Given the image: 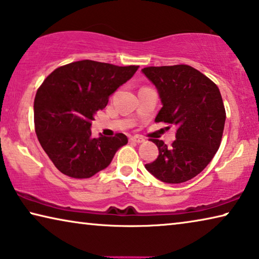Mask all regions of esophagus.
Wrapping results in <instances>:
<instances>
[{
    "instance_id": "obj_1",
    "label": "esophagus",
    "mask_w": 259,
    "mask_h": 259,
    "mask_svg": "<svg viewBox=\"0 0 259 259\" xmlns=\"http://www.w3.org/2000/svg\"><path fill=\"white\" fill-rule=\"evenodd\" d=\"M130 140L133 141V142H137V143H141V142L145 141V139L140 137V135H134V137L130 138Z\"/></svg>"
}]
</instances>
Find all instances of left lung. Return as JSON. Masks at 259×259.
Here are the masks:
<instances>
[{
  "label": "left lung",
  "mask_w": 259,
  "mask_h": 259,
  "mask_svg": "<svg viewBox=\"0 0 259 259\" xmlns=\"http://www.w3.org/2000/svg\"><path fill=\"white\" fill-rule=\"evenodd\" d=\"M142 73L157 88L163 104L155 121L177 127L170 147L153 139L158 156L146 169L169 184L190 181L207 166L220 147L226 121L220 90L188 65L146 67Z\"/></svg>",
  "instance_id": "left-lung-1"
}]
</instances>
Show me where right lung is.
Wrapping results in <instances>:
<instances>
[{"label": "right lung", "instance_id": "right-lung-1", "mask_svg": "<svg viewBox=\"0 0 259 259\" xmlns=\"http://www.w3.org/2000/svg\"><path fill=\"white\" fill-rule=\"evenodd\" d=\"M138 68L82 60L59 67L44 79L34 97V130L60 172L78 180L93 177L128 142L122 133L93 138L90 126L111 95Z\"/></svg>", "mask_w": 259, "mask_h": 259}]
</instances>
